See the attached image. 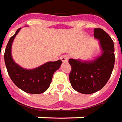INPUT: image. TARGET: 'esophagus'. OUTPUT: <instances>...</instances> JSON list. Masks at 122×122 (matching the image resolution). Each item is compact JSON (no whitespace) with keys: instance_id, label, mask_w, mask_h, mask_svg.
Listing matches in <instances>:
<instances>
[{"instance_id":"esophagus-1","label":"esophagus","mask_w":122,"mask_h":122,"mask_svg":"<svg viewBox=\"0 0 122 122\" xmlns=\"http://www.w3.org/2000/svg\"><path fill=\"white\" fill-rule=\"evenodd\" d=\"M60 59H61L62 62H67L68 61V56L66 55V54L62 55L60 57Z\"/></svg>"}]
</instances>
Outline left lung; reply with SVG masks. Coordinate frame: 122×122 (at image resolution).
I'll list each match as a JSON object with an SVG mask.
<instances>
[{
  "instance_id": "1",
  "label": "left lung",
  "mask_w": 122,
  "mask_h": 122,
  "mask_svg": "<svg viewBox=\"0 0 122 122\" xmlns=\"http://www.w3.org/2000/svg\"><path fill=\"white\" fill-rule=\"evenodd\" d=\"M94 36L99 40L100 56L89 61L69 59L72 67L70 84L76 91L84 94L95 93L106 84L115 62L114 44L111 37L101 28H95Z\"/></svg>"
}]
</instances>
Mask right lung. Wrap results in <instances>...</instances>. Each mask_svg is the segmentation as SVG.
I'll list each match as a JSON object with an SVG mask.
<instances>
[{"mask_svg":"<svg viewBox=\"0 0 122 122\" xmlns=\"http://www.w3.org/2000/svg\"><path fill=\"white\" fill-rule=\"evenodd\" d=\"M21 28L10 38L5 52V62L8 75L18 88L28 94H38L49 88L54 73L60 68L62 61L48 62L34 69H26L15 62L12 57V45Z\"/></svg>","mask_w":122,"mask_h":122,"instance_id":"right-lung-1","label":"right lung"}]
</instances>
